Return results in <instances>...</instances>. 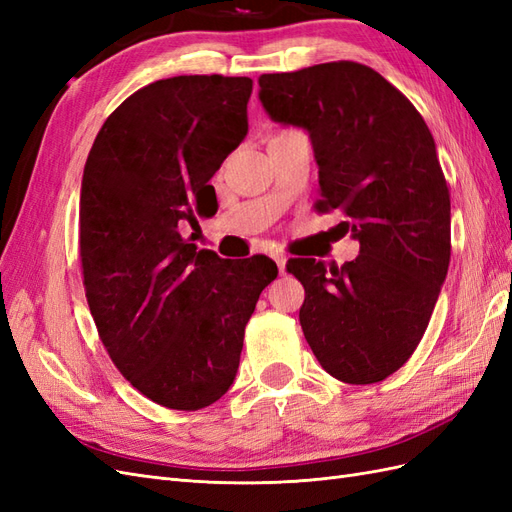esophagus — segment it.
<instances>
[{"label": "esophagus", "mask_w": 512, "mask_h": 512, "mask_svg": "<svg viewBox=\"0 0 512 512\" xmlns=\"http://www.w3.org/2000/svg\"><path fill=\"white\" fill-rule=\"evenodd\" d=\"M273 258H275V262H277V267H280V273L284 275V273H286V262H288V258H286L284 254H275Z\"/></svg>", "instance_id": "esophagus-1"}]
</instances>
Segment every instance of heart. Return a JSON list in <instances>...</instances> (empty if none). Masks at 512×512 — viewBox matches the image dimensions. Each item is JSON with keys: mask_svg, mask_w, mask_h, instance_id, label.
Masks as SVG:
<instances>
[{"mask_svg": "<svg viewBox=\"0 0 512 512\" xmlns=\"http://www.w3.org/2000/svg\"><path fill=\"white\" fill-rule=\"evenodd\" d=\"M286 132H290V130H280V132H275L271 138H275V136H280V134H286Z\"/></svg>", "mask_w": 512, "mask_h": 512, "instance_id": "heart-1", "label": "heart"}]
</instances>
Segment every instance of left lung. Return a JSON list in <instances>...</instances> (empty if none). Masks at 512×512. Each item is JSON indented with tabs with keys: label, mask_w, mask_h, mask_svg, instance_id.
I'll use <instances>...</instances> for the list:
<instances>
[{
	"label": "left lung",
	"mask_w": 512,
	"mask_h": 512,
	"mask_svg": "<svg viewBox=\"0 0 512 512\" xmlns=\"http://www.w3.org/2000/svg\"><path fill=\"white\" fill-rule=\"evenodd\" d=\"M260 102L312 138L318 213L342 211L361 254L337 267L290 258L305 288L299 320L333 378L374 384L404 365L429 324L451 262V194L425 119L356 61L262 74Z\"/></svg>",
	"instance_id": "left-lung-1"
}]
</instances>
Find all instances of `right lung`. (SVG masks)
<instances>
[{
    "label": "right lung",
    "instance_id": "right-lung-1",
    "mask_svg": "<svg viewBox=\"0 0 512 512\" xmlns=\"http://www.w3.org/2000/svg\"><path fill=\"white\" fill-rule=\"evenodd\" d=\"M247 76H173L108 115L83 170L79 247L100 342L138 393L170 410L218 401L245 324L275 277L267 256L224 260L194 232L218 203L209 179L247 134Z\"/></svg>",
    "mask_w": 512,
    "mask_h": 512
}]
</instances>
